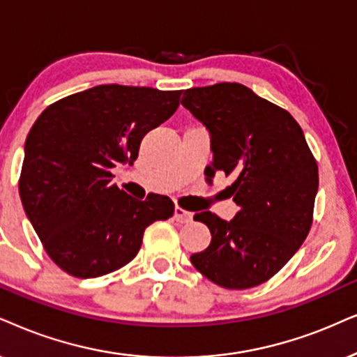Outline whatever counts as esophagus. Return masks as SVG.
Here are the masks:
<instances>
[{
  "label": "esophagus",
  "mask_w": 357,
  "mask_h": 357,
  "mask_svg": "<svg viewBox=\"0 0 357 357\" xmlns=\"http://www.w3.org/2000/svg\"><path fill=\"white\" fill-rule=\"evenodd\" d=\"M191 219H192L191 212L183 209V207H179V206L176 207V209H174V220H176V222L186 224V222H191Z\"/></svg>",
  "instance_id": "1"
}]
</instances>
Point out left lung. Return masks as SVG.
I'll return each instance as SVG.
<instances>
[{
    "mask_svg": "<svg viewBox=\"0 0 357 357\" xmlns=\"http://www.w3.org/2000/svg\"><path fill=\"white\" fill-rule=\"evenodd\" d=\"M181 103L209 130L212 163L206 176H232L227 196L238 206L232 220L211 211L194 215L212 238L206 250L191 255L192 265L229 290L260 285L308 236L318 192L317 160L296 120L245 85L188 89Z\"/></svg>",
    "mask_w": 357,
    "mask_h": 357,
    "instance_id": "1",
    "label": "left lung"
}]
</instances>
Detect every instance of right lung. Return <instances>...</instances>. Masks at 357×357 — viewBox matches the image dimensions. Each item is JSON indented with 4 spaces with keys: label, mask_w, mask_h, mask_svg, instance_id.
<instances>
[{
    "label": "right lung",
    "mask_w": 357,
    "mask_h": 357,
    "mask_svg": "<svg viewBox=\"0 0 357 357\" xmlns=\"http://www.w3.org/2000/svg\"><path fill=\"white\" fill-rule=\"evenodd\" d=\"M183 90L108 84L49 105L26 138L20 196L54 264L77 278L115 272L135 259L143 234L173 215L169 197L145 201L112 183L139 143L179 107Z\"/></svg>",
    "instance_id": "right-lung-1"
}]
</instances>
